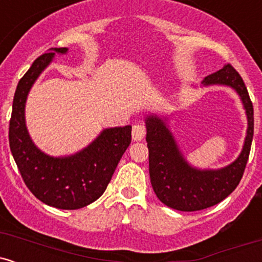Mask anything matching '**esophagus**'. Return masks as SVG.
<instances>
[{
    "instance_id": "esophagus-1",
    "label": "esophagus",
    "mask_w": 262,
    "mask_h": 262,
    "mask_svg": "<svg viewBox=\"0 0 262 262\" xmlns=\"http://www.w3.org/2000/svg\"><path fill=\"white\" fill-rule=\"evenodd\" d=\"M146 134V128L144 125V123H137V124L133 125V129H132V138H133L134 141H140L144 139Z\"/></svg>"
}]
</instances>
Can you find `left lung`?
<instances>
[{"instance_id":"obj_1","label":"left lung","mask_w":262,"mask_h":262,"mask_svg":"<svg viewBox=\"0 0 262 262\" xmlns=\"http://www.w3.org/2000/svg\"><path fill=\"white\" fill-rule=\"evenodd\" d=\"M202 85L233 89L245 110L248 129L242 152L231 164L217 170L198 169L185 159L166 118L154 113L145 117L152 189L162 203L182 212L206 209L229 196L244 173L254 135V108L244 81L233 66L227 64L217 73L206 76Z\"/></svg>"}]
</instances>
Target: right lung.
I'll return each instance as SVG.
<instances>
[{
  "mask_svg": "<svg viewBox=\"0 0 262 262\" xmlns=\"http://www.w3.org/2000/svg\"><path fill=\"white\" fill-rule=\"evenodd\" d=\"M52 48L33 62L18 82L10 121V148L27 187L39 201L59 209H79L98 200L132 141V127L107 128L90 145L69 156H50L33 143L26 125V102L32 86L55 54Z\"/></svg>",
  "mask_w": 262,
  "mask_h": 262,
  "instance_id": "add662e5",
  "label": "right lung"
}]
</instances>
